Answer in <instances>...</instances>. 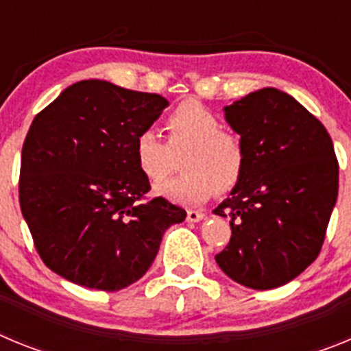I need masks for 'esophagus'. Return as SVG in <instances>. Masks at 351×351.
Masks as SVG:
<instances>
[{
  "label": "esophagus",
  "mask_w": 351,
  "mask_h": 351,
  "mask_svg": "<svg viewBox=\"0 0 351 351\" xmlns=\"http://www.w3.org/2000/svg\"><path fill=\"white\" fill-rule=\"evenodd\" d=\"M204 218H206L204 210H198V209H190V210H188V214H186V219H188V221H191V223L202 221Z\"/></svg>",
  "instance_id": "esophagus-1"
}]
</instances>
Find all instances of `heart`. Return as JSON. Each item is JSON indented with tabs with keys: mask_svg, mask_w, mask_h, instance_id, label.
I'll return each mask as SVG.
<instances>
[{
	"mask_svg": "<svg viewBox=\"0 0 351 351\" xmlns=\"http://www.w3.org/2000/svg\"><path fill=\"white\" fill-rule=\"evenodd\" d=\"M169 143L153 128H144L133 141V160L147 181L158 182L172 170V149L186 147L179 178L161 182L156 195L170 202L193 206L218 191L232 190L244 173L246 151L237 135L221 128V121L202 101L184 100L167 114Z\"/></svg>",
	"mask_w": 351,
	"mask_h": 351,
	"instance_id": "b5f03b06",
	"label": "heart"
}]
</instances>
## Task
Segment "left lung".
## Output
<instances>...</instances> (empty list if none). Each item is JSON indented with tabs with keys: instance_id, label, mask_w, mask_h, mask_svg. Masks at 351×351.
I'll return each mask as SVG.
<instances>
[{
	"instance_id": "1",
	"label": "left lung",
	"mask_w": 351,
	"mask_h": 351,
	"mask_svg": "<svg viewBox=\"0 0 351 351\" xmlns=\"http://www.w3.org/2000/svg\"><path fill=\"white\" fill-rule=\"evenodd\" d=\"M225 119L241 135L246 167L214 209L230 216L232 226L216 262L235 283L271 290L320 253L339 188L332 138L295 98L274 88L225 107Z\"/></svg>"
}]
</instances>
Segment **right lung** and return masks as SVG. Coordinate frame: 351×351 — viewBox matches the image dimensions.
I'll use <instances>...</instances> for the list:
<instances>
[{"label":"right lung","mask_w":351,"mask_h":351,"mask_svg":"<svg viewBox=\"0 0 351 351\" xmlns=\"http://www.w3.org/2000/svg\"><path fill=\"white\" fill-rule=\"evenodd\" d=\"M169 101L154 93L80 80L36 114L21 156L19 202L40 258L80 287L117 291L151 267L186 210L151 190L133 141Z\"/></svg>","instance_id":"obj_1"}]
</instances>
